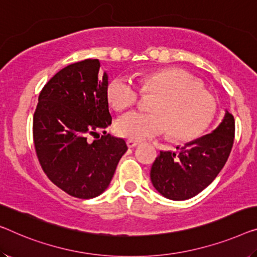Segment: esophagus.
Segmentation results:
<instances>
[{"instance_id":"34e87169","label":"esophagus","mask_w":257,"mask_h":257,"mask_svg":"<svg viewBox=\"0 0 257 257\" xmlns=\"http://www.w3.org/2000/svg\"><path fill=\"white\" fill-rule=\"evenodd\" d=\"M140 143L137 141H133V140H128L127 141V145H128V148H135V147H137V145H139Z\"/></svg>"}]
</instances>
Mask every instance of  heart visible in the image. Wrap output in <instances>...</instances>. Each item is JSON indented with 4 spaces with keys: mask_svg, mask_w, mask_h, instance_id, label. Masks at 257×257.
Instances as JSON below:
<instances>
[{
    "mask_svg": "<svg viewBox=\"0 0 257 257\" xmlns=\"http://www.w3.org/2000/svg\"><path fill=\"white\" fill-rule=\"evenodd\" d=\"M141 91L132 79L118 77L109 83L107 97L117 110L135 106L145 95H156L151 113L130 112L118 118V136L133 141L170 135L178 141L196 139L209 127L217 112L213 95L188 72L178 68L150 71L140 77Z\"/></svg>",
    "mask_w": 257,
    "mask_h": 257,
    "instance_id": "heart-1",
    "label": "heart"
}]
</instances>
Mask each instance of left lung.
<instances>
[{"label":"left lung","instance_id":"left-lung-1","mask_svg":"<svg viewBox=\"0 0 257 257\" xmlns=\"http://www.w3.org/2000/svg\"><path fill=\"white\" fill-rule=\"evenodd\" d=\"M234 134V117L226 112L211 134L186 144L178 155L160 151L151 167L153 187L163 196L174 201L188 200L201 193L227 162Z\"/></svg>","mask_w":257,"mask_h":257}]
</instances>
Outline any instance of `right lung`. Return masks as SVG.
<instances>
[{
    "mask_svg": "<svg viewBox=\"0 0 257 257\" xmlns=\"http://www.w3.org/2000/svg\"><path fill=\"white\" fill-rule=\"evenodd\" d=\"M99 60L86 59L61 69L45 84L33 114L34 148L45 174L60 189L84 200L108 187L128 150L124 140L105 132L112 123L108 77L99 75ZM91 136L97 139L91 141Z\"/></svg>",
    "mask_w": 257,
    "mask_h": 257,
    "instance_id": "add662e5",
    "label": "right lung"
}]
</instances>
